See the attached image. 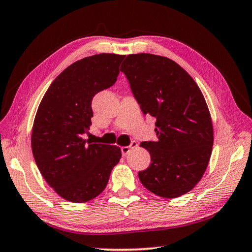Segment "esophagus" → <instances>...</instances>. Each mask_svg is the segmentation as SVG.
Masks as SVG:
<instances>
[{
    "instance_id": "esophagus-1",
    "label": "esophagus",
    "mask_w": 252,
    "mask_h": 252,
    "mask_svg": "<svg viewBox=\"0 0 252 252\" xmlns=\"http://www.w3.org/2000/svg\"><path fill=\"white\" fill-rule=\"evenodd\" d=\"M138 147V143H136L135 141H132L131 143H130V146H126V147H122L121 148V152H122V156L123 157H126L127 153L130 152V150L131 149H133V148H136Z\"/></svg>"
}]
</instances>
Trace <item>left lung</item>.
Listing matches in <instances>:
<instances>
[{
  "mask_svg": "<svg viewBox=\"0 0 252 252\" xmlns=\"http://www.w3.org/2000/svg\"><path fill=\"white\" fill-rule=\"evenodd\" d=\"M121 72L144 116L157 119L158 139L140 144L151 156L140 181L162 198L189 192L201 180L213 146L210 112L199 87L178 63L160 55H127Z\"/></svg>",
  "mask_w": 252,
  "mask_h": 252,
  "instance_id": "8db88e82",
  "label": "left lung"
}]
</instances>
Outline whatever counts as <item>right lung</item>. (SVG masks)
Listing matches in <instances>:
<instances>
[{
  "mask_svg": "<svg viewBox=\"0 0 252 252\" xmlns=\"http://www.w3.org/2000/svg\"><path fill=\"white\" fill-rule=\"evenodd\" d=\"M125 57L101 53L74 62L51 83L37 109L34 160L49 186L67 201L97 197L121 159L119 147L92 143L83 135L91 126L93 96L116 83Z\"/></svg>",
  "mask_w": 252,
  "mask_h": 252,
  "instance_id": "right-lung-1",
  "label": "right lung"
}]
</instances>
